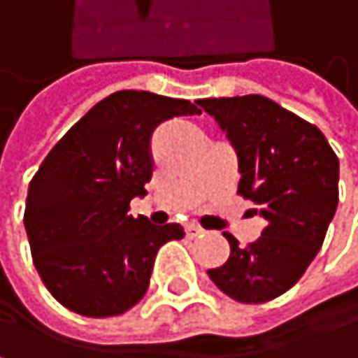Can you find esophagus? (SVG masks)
<instances>
[{"instance_id":"34e87169","label":"esophagus","mask_w":358,"mask_h":358,"mask_svg":"<svg viewBox=\"0 0 358 358\" xmlns=\"http://www.w3.org/2000/svg\"><path fill=\"white\" fill-rule=\"evenodd\" d=\"M202 232H204L202 228L192 226V223H189V226H185V238H196V236H200Z\"/></svg>"}]
</instances>
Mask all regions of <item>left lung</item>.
I'll use <instances>...</instances> for the list:
<instances>
[{"label": "left lung", "mask_w": 358, "mask_h": 358, "mask_svg": "<svg viewBox=\"0 0 358 358\" xmlns=\"http://www.w3.org/2000/svg\"><path fill=\"white\" fill-rule=\"evenodd\" d=\"M198 105L236 150L238 194L266 219L262 236L247 247L223 234L230 257L208 276L236 301H270L301 278L323 247L338 208V156L315 124L262 94Z\"/></svg>", "instance_id": "left-lung-1"}]
</instances>
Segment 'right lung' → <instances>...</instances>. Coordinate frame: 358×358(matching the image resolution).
Returning a JSON list of instances; mask_svg holds the SVG:
<instances>
[{"label":"right lung","mask_w":358,"mask_h":358,"mask_svg":"<svg viewBox=\"0 0 358 358\" xmlns=\"http://www.w3.org/2000/svg\"><path fill=\"white\" fill-rule=\"evenodd\" d=\"M200 109L185 99L120 90L99 101L43 158L27 192L33 264L65 308L82 317L124 315L150 287L158 249L185 236L179 223L132 217L152 179V135Z\"/></svg>","instance_id":"right-lung-1"}]
</instances>
